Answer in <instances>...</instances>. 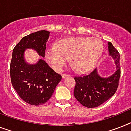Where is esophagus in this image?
Instances as JSON below:
<instances>
[{"label": "esophagus", "instance_id": "1", "mask_svg": "<svg viewBox=\"0 0 131 131\" xmlns=\"http://www.w3.org/2000/svg\"><path fill=\"white\" fill-rule=\"evenodd\" d=\"M69 76H70V75H68V74H66V73H64V74H62V78H66V77H69Z\"/></svg>", "mask_w": 131, "mask_h": 131}]
</instances>
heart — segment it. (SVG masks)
<instances>
[{
  "instance_id": "1",
  "label": "heart",
  "mask_w": 131,
  "mask_h": 131,
  "mask_svg": "<svg viewBox=\"0 0 131 131\" xmlns=\"http://www.w3.org/2000/svg\"><path fill=\"white\" fill-rule=\"evenodd\" d=\"M102 52V42L98 38L71 37L59 40L56 46L48 48L45 58L51 67L59 72L71 58L75 71L85 73L94 67Z\"/></svg>"
}]
</instances>
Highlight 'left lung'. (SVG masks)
<instances>
[{"label":"left lung","instance_id":"1","mask_svg":"<svg viewBox=\"0 0 131 131\" xmlns=\"http://www.w3.org/2000/svg\"><path fill=\"white\" fill-rule=\"evenodd\" d=\"M109 55L114 60L116 71L108 77H102L97 69L83 76L75 77L74 95L79 102L87 108H96L113 96L121 77L120 54L111 42H108Z\"/></svg>","mask_w":131,"mask_h":131}]
</instances>
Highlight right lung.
<instances>
[{
    "mask_svg": "<svg viewBox=\"0 0 131 131\" xmlns=\"http://www.w3.org/2000/svg\"><path fill=\"white\" fill-rule=\"evenodd\" d=\"M50 32L41 30L23 37L15 46L10 61L11 83L19 96L31 105L45 104L52 95L62 76L54 71L42 59L35 64L25 62L24 52L34 49L44 57Z\"/></svg>",
    "mask_w": 131,
    "mask_h": 131,
    "instance_id": "obj_1",
    "label": "right lung"
}]
</instances>
